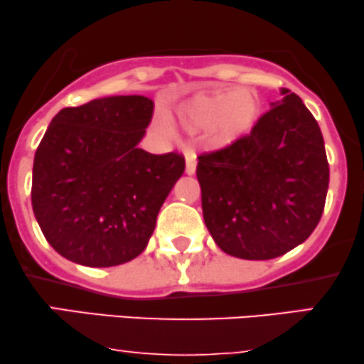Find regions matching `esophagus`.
Returning a JSON list of instances; mask_svg holds the SVG:
<instances>
[{
  "label": "esophagus",
  "mask_w": 364,
  "mask_h": 364,
  "mask_svg": "<svg viewBox=\"0 0 364 364\" xmlns=\"http://www.w3.org/2000/svg\"><path fill=\"white\" fill-rule=\"evenodd\" d=\"M186 173L187 176H193L196 173V155L191 152L186 154Z\"/></svg>",
  "instance_id": "esophagus-1"
}]
</instances>
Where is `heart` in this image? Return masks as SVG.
I'll list each match as a JSON object with an SVG mask.
<instances>
[{"instance_id":"obj_1","label":"heart","mask_w":364,"mask_h":364,"mask_svg":"<svg viewBox=\"0 0 364 364\" xmlns=\"http://www.w3.org/2000/svg\"><path fill=\"white\" fill-rule=\"evenodd\" d=\"M262 102L251 88H220L188 98L178 108V122L191 132H205V144L224 150L247 139L261 119Z\"/></svg>"}]
</instances>
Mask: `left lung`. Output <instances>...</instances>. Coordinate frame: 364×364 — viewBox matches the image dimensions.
<instances>
[{"instance_id":"1","label":"left lung","mask_w":364,"mask_h":364,"mask_svg":"<svg viewBox=\"0 0 364 364\" xmlns=\"http://www.w3.org/2000/svg\"><path fill=\"white\" fill-rule=\"evenodd\" d=\"M259 119L247 139L199 157L202 212L229 256L267 261L313 234L324 210L329 165L318 122L296 93Z\"/></svg>"}]
</instances>
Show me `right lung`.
<instances>
[{
  "mask_svg": "<svg viewBox=\"0 0 364 364\" xmlns=\"http://www.w3.org/2000/svg\"><path fill=\"white\" fill-rule=\"evenodd\" d=\"M152 115L150 98L115 95L53 117L35 154L31 204L60 256L112 267L147 247L160 207L186 171L182 155L139 149Z\"/></svg>",
  "mask_w": 364,
  "mask_h": 364,
  "instance_id": "obj_1",
  "label": "right lung"
}]
</instances>
